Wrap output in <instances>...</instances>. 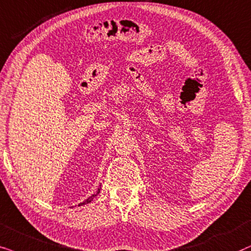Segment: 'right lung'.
<instances>
[{"mask_svg": "<svg viewBox=\"0 0 251 251\" xmlns=\"http://www.w3.org/2000/svg\"><path fill=\"white\" fill-rule=\"evenodd\" d=\"M100 189H101V187H100V188L98 189V192H96L95 194H93V195L92 196H89V198L88 199H87L86 200V201H83V202H81V203H79V206H81V205H85V204H88V203H91L92 201H93V200H94V198H95V196H98V194L100 193Z\"/></svg>", "mask_w": 251, "mask_h": 251, "instance_id": "obj_1", "label": "right lung"}]
</instances>
